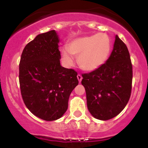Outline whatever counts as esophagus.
Returning <instances> with one entry per match:
<instances>
[{
  "instance_id": "1",
  "label": "esophagus",
  "mask_w": 148,
  "mask_h": 148,
  "mask_svg": "<svg viewBox=\"0 0 148 148\" xmlns=\"http://www.w3.org/2000/svg\"><path fill=\"white\" fill-rule=\"evenodd\" d=\"M77 79H78L79 82H81L82 80V77L81 74H78V75H77Z\"/></svg>"
}]
</instances>
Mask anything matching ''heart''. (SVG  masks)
Returning a JSON list of instances; mask_svg holds the SVG:
<instances>
[{"label":"heart","instance_id":"1","mask_svg":"<svg viewBox=\"0 0 148 148\" xmlns=\"http://www.w3.org/2000/svg\"><path fill=\"white\" fill-rule=\"evenodd\" d=\"M112 42L105 34H97L76 38L70 41L68 47L62 49L63 61L67 65L74 62L72 54L78 56L77 62L85 71H95L102 66L110 54Z\"/></svg>","mask_w":148,"mask_h":148}]
</instances>
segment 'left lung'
Instances as JSON below:
<instances>
[{
	"mask_svg": "<svg viewBox=\"0 0 148 148\" xmlns=\"http://www.w3.org/2000/svg\"><path fill=\"white\" fill-rule=\"evenodd\" d=\"M89 112L96 119L108 120L118 115L127 104L132 91V65L129 51L118 36L105 64L82 74Z\"/></svg>",
	"mask_w": 148,
	"mask_h": 148,
	"instance_id": "left-lung-1",
	"label": "left lung"
}]
</instances>
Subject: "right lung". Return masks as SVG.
Returning <instances> with one entry per match:
<instances>
[{
	"label": "right lung",
	"mask_w": 148,
	"mask_h": 148,
	"mask_svg": "<svg viewBox=\"0 0 148 148\" xmlns=\"http://www.w3.org/2000/svg\"><path fill=\"white\" fill-rule=\"evenodd\" d=\"M59 41L54 30L39 34L25 46L19 63V84L25 105L46 121L62 117L70 95L79 84L77 71L60 64Z\"/></svg>",
	"instance_id": "obj_1"
}]
</instances>
